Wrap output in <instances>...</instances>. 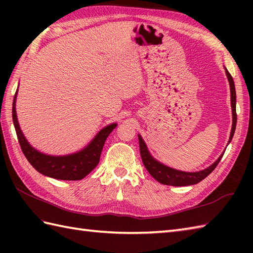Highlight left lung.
Masks as SVG:
<instances>
[{
  "mask_svg": "<svg viewBox=\"0 0 253 253\" xmlns=\"http://www.w3.org/2000/svg\"><path fill=\"white\" fill-rule=\"evenodd\" d=\"M18 89V88H17ZM18 90H16L14 100H13V123L15 126L16 135L18 138V142L20 144L21 151L25 154L26 159L29 163L39 171L47 177H52L55 179L63 180H79L87 176L92 170L100 161V154L102 148L104 146L107 136L110 135L112 129L111 126L103 128L94 139L91 141L87 147H84L80 151H77L67 155H49L38 151L27 140L19 127V123L16 114V99H17ZM144 165L154 179H157L159 174H157L155 169L152 168L153 162H146Z\"/></svg>",
  "mask_w": 253,
  "mask_h": 253,
  "instance_id": "obj_1",
  "label": "left lung"
}]
</instances>
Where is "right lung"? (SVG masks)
<instances>
[{
  "label": "right lung",
  "instance_id": "right-lung-1",
  "mask_svg": "<svg viewBox=\"0 0 253 253\" xmlns=\"http://www.w3.org/2000/svg\"><path fill=\"white\" fill-rule=\"evenodd\" d=\"M226 76L228 78L229 82V87H230V103H232V113H233V126H232V131H230V137H229V141L228 143L232 141L234 132L236 129V122H237V114H236V91H235V84H234V80L230 76V74L226 71ZM141 153V158L143 161L150 163L153 162L154 163V168L155 171H157L158 177L157 180L161 184L163 185H169V186H176V187H181V186H189V185H195L198 184L199 181H201L203 178L212 173V170L216 168V165L218 164L219 161H221L222 157H219L216 162H214L210 168L206 169L204 170L198 171V173H186V171H180L177 169H173L170 168H168V166H163L162 164H160L157 162L151 155H150L148 149L143 148V150L140 151Z\"/></svg>",
  "mask_w": 253,
  "mask_h": 253
}]
</instances>
